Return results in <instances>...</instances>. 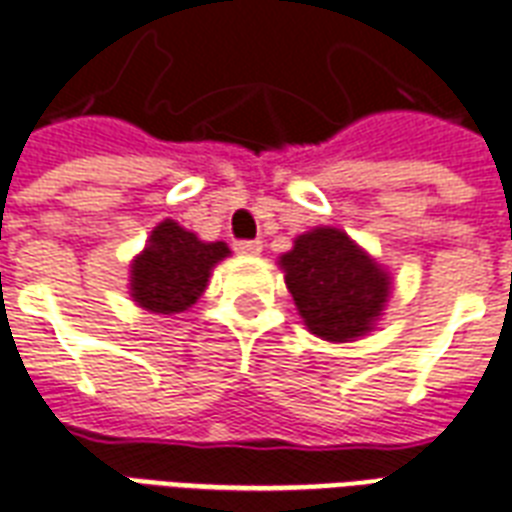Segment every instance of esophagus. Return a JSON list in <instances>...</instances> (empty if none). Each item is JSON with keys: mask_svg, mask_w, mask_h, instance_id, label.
Instances as JSON below:
<instances>
[{"mask_svg": "<svg viewBox=\"0 0 512 512\" xmlns=\"http://www.w3.org/2000/svg\"><path fill=\"white\" fill-rule=\"evenodd\" d=\"M236 252H239V255H260V252H263V241H236Z\"/></svg>", "mask_w": 512, "mask_h": 512, "instance_id": "1", "label": "esophagus"}]
</instances>
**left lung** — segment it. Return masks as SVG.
<instances>
[{
  "instance_id": "left-lung-1",
  "label": "left lung",
  "mask_w": 512,
  "mask_h": 512,
  "mask_svg": "<svg viewBox=\"0 0 512 512\" xmlns=\"http://www.w3.org/2000/svg\"><path fill=\"white\" fill-rule=\"evenodd\" d=\"M279 268L308 333L330 343L373 333L392 295V273L333 225L300 233Z\"/></svg>"
}]
</instances>
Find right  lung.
<instances>
[{
  "instance_id": "right-lung-1",
  "label": "right lung",
  "mask_w": 512,
  "mask_h": 512,
  "mask_svg": "<svg viewBox=\"0 0 512 512\" xmlns=\"http://www.w3.org/2000/svg\"><path fill=\"white\" fill-rule=\"evenodd\" d=\"M228 255L225 241H201L179 222H158L142 252L131 260V300L150 314H182L198 303L214 265Z\"/></svg>"
}]
</instances>
